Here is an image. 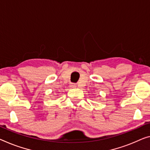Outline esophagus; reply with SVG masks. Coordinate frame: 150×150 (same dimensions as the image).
<instances>
[{
    "label": "esophagus",
    "mask_w": 150,
    "mask_h": 150,
    "mask_svg": "<svg viewBox=\"0 0 150 150\" xmlns=\"http://www.w3.org/2000/svg\"><path fill=\"white\" fill-rule=\"evenodd\" d=\"M70 86L71 87V88H75L76 86V84H70Z\"/></svg>",
    "instance_id": "1"
}]
</instances>
